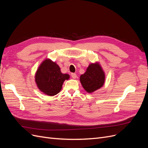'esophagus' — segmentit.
I'll return each mask as SVG.
<instances>
[{
  "label": "esophagus",
  "instance_id": "esophagus-1",
  "mask_svg": "<svg viewBox=\"0 0 148 148\" xmlns=\"http://www.w3.org/2000/svg\"><path fill=\"white\" fill-rule=\"evenodd\" d=\"M71 77L74 79H76L77 77V74H75V73H72L71 74Z\"/></svg>",
  "mask_w": 148,
  "mask_h": 148
}]
</instances>
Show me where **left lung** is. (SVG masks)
Wrapping results in <instances>:
<instances>
[{"instance_id":"obj_1","label":"left lung","mask_w":148,"mask_h":148,"mask_svg":"<svg viewBox=\"0 0 148 148\" xmlns=\"http://www.w3.org/2000/svg\"><path fill=\"white\" fill-rule=\"evenodd\" d=\"M81 84L85 91L92 93L103 86L105 74L99 62L89 64L86 72L80 77Z\"/></svg>"}]
</instances>
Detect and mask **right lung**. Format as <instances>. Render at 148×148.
<instances>
[{
  "label": "right lung",
  "mask_w": 148,
  "mask_h": 148,
  "mask_svg": "<svg viewBox=\"0 0 148 148\" xmlns=\"http://www.w3.org/2000/svg\"><path fill=\"white\" fill-rule=\"evenodd\" d=\"M69 75L62 73L59 66L49 59L43 60L35 74V82L40 91L49 96L58 94Z\"/></svg>",
  "instance_id": "1"
}]
</instances>
